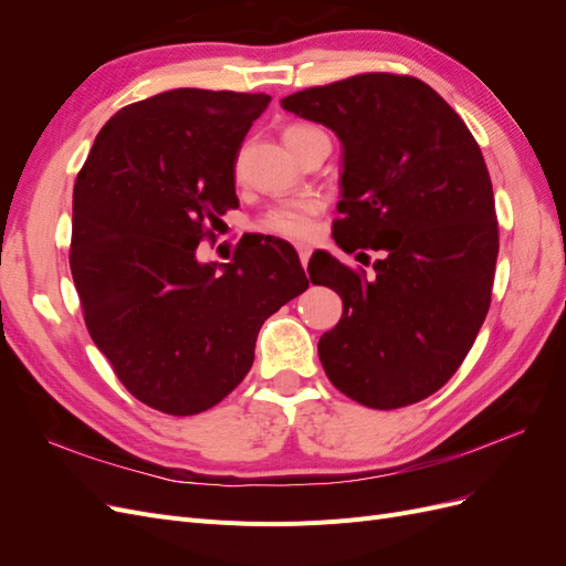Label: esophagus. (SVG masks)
I'll use <instances>...</instances> for the list:
<instances>
[{
  "label": "esophagus",
  "instance_id": "34e87169",
  "mask_svg": "<svg viewBox=\"0 0 566 566\" xmlns=\"http://www.w3.org/2000/svg\"><path fill=\"white\" fill-rule=\"evenodd\" d=\"M297 252H300L302 266H306V262H310V256H312V248L310 245H297Z\"/></svg>",
  "mask_w": 566,
  "mask_h": 566
}]
</instances>
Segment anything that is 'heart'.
Returning a JSON list of instances; mask_svg holds the SVG:
<instances>
[{
    "mask_svg": "<svg viewBox=\"0 0 566 566\" xmlns=\"http://www.w3.org/2000/svg\"><path fill=\"white\" fill-rule=\"evenodd\" d=\"M314 127H302L295 125L290 127L283 136H293V134H302V132H310ZM321 210V200L314 196H304L297 200H287L276 205V208H271L262 221H260V229L264 233H273V235H281V238H293V241H302V238H310L314 231V217Z\"/></svg>",
    "mask_w": 566,
    "mask_h": 566,
    "instance_id": "obj_1",
    "label": "heart"
}]
</instances>
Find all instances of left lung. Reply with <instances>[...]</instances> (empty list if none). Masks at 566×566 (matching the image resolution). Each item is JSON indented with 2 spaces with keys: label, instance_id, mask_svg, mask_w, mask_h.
<instances>
[{
  "label": "left lung",
  "instance_id": "8db88e82",
  "mask_svg": "<svg viewBox=\"0 0 566 566\" xmlns=\"http://www.w3.org/2000/svg\"><path fill=\"white\" fill-rule=\"evenodd\" d=\"M281 106L342 144L335 243L380 252L373 279L328 252L312 256V283L342 297L339 323L318 339L323 370L368 408L422 401L451 380L491 304L499 221L482 150L408 75H354Z\"/></svg>",
  "mask_w": 566,
  "mask_h": 566
}]
</instances>
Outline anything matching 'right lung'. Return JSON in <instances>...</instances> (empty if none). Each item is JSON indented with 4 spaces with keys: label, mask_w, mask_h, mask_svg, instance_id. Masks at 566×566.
Listing matches in <instances>:
<instances>
[{
    "label": "right lung",
    "mask_w": 566,
    "mask_h": 566,
    "mask_svg": "<svg viewBox=\"0 0 566 566\" xmlns=\"http://www.w3.org/2000/svg\"><path fill=\"white\" fill-rule=\"evenodd\" d=\"M271 96L163 92L98 132L73 193L71 271L84 323L136 399L196 416L241 385L262 323L310 287L281 238L200 262L238 208L235 158Z\"/></svg>",
    "instance_id": "add662e5"
}]
</instances>
